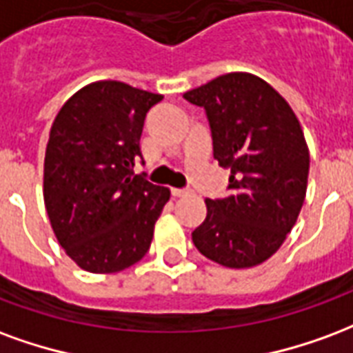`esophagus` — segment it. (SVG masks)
<instances>
[{
	"label": "esophagus",
	"instance_id": "esophagus-1",
	"mask_svg": "<svg viewBox=\"0 0 353 353\" xmlns=\"http://www.w3.org/2000/svg\"><path fill=\"white\" fill-rule=\"evenodd\" d=\"M188 194H190V190H182V188H173V190H171V195H173V197H184V195Z\"/></svg>",
	"mask_w": 353,
	"mask_h": 353
}]
</instances>
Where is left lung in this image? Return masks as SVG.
I'll use <instances>...</instances> for the list:
<instances>
[{
	"mask_svg": "<svg viewBox=\"0 0 353 353\" xmlns=\"http://www.w3.org/2000/svg\"><path fill=\"white\" fill-rule=\"evenodd\" d=\"M184 99L207 114L214 159L230 167L228 195L207 199V218L192 233L216 263L244 269L279 250L305 203L308 148L284 97L250 73H228Z\"/></svg>",
	"mask_w": 353,
	"mask_h": 353,
	"instance_id": "left-lung-1",
	"label": "left lung"
}]
</instances>
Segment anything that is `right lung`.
I'll list each match as a JSON object with an SVG mask.
<instances>
[{"instance_id":"right-lung-1","label":"right lung","mask_w":353,"mask_h":353,"mask_svg":"<svg viewBox=\"0 0 353 353\" xmlns=\"http://www.w3.org/2000/svg\"><path fill=\"white\" fill-rule=\"evenodd\" d=\"M163 95L99 81L69 99L45 154V207L81 269L118 272L143 259L169 190L133 174L146 112Z\"/></svg>"}]
</instances>
